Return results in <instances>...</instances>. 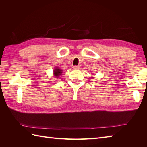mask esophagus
<instances>
[{
  "label": "esophagus",
  "instance_id": "obj_1",
  "mask_svg": "<svg viewBox=\"0 0 147 147\" xmlns=\"http://www.w3.org/2000/svg\"><path fill=\"white\" fill-rule=\"evenodd\" d=\"M73 69L75 70H78L79 69H80V67L79 65H75L73 67Z\"/></svg>",
  "mask_w": 147,
  "mask_h": 147
}]
</instances>
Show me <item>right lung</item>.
<instances>
[{
    "label": "right lung",
    "instance_id": "right-lung-1",
    "mask_svg": "<svg viewBox=\"0 0 147 147\" xmlns=\"http://www.w3.org/2000/svg\"><path fill=\"white\" fill-rule=\"evenodd\" d=\"M62 71L63 70L57 67L54 69V70H53V72H54V77H55L56 78H58L61 75H62Z\"/></svg>",
    "mask_w": 147,
    "mask_h": 147
}]
</instances>
